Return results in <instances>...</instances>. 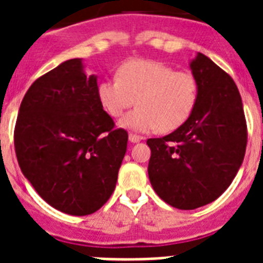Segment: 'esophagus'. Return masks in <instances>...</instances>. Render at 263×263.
<instances>
[{
  "label": "esophagus",
  "mask_w": 263,
  "mask_h": 263,
  "mask_svg": "<svg viewBox=\"0 0 263 263\" xmlns=\"http://www.w3.org/2000/svg\"><path fill=\"white\" fill-rule=\"evenodd\" d=\"M128 139H129V142H131V143H138V142H140V140H142V136H138V135H134V134H129Z\"/></svg>",
  "instance_id": "1"
}]
</instances>
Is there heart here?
Wrapping results in <instances>:
<instances>
[{
    "label": "heart",
    "instance_id": "heart-1",
    "mask_svg": "<svg viewBox=\"0 0 263 263\" xmlns=\"http://www.w3.org/2000/svg\"><path fill=\"white\" fill-rule=\"evenodd\" d=\"M196 95L198 84L191 73L152 60L127 61L117 78L97 86L99 103L111 117H120L134 102L138 105L120 120V127L143 134L179 128L194 110Z\"/></svg>",
    "mask_w": 263,
    "mask_h": 263
}]
</instances>
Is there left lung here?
Wrapping results in <instances>:
<instances>
[{
	"label": "left lung",
	"instance_id": "left-lung-1",
	"mask_svg": "<svg viewBox=\"0 0 263 263\" xmlns=\"http://www.w3.org/2000/svg\"><path fill=\"white\" fill-rule=\"evenodd\" d=\"M198 84L194 110L172 134L148 139V179L161 199L180 210L216 200L245 160L247 125L232 78L202 53L190 63Z\"/></svg>",
	"mask_w": 263,
	"mask_h": 263
}]
</instances>
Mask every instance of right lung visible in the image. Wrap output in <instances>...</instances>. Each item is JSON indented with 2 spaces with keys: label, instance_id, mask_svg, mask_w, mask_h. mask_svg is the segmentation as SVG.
<instances>
[{
  "label": "right lung",
  "instance_id": "obj_1",
  "mask_svg": "<svg viewBox=\"0 0 263 263\" xmlns=\"http://www.w3.org/2000/svg\"><path fill=\"white\" fill-rule=\"evenodd\" d=\"M97 86L83 60H67L31 84L14 127L24 177L43 200L71 216L106 203L127 152V131L116 129Z\"/></svg>",
  "mask_w": 263,
  "mask_h": 263
}]
</instances>
